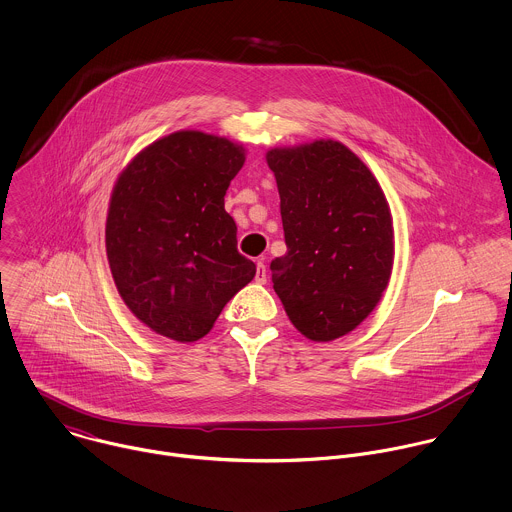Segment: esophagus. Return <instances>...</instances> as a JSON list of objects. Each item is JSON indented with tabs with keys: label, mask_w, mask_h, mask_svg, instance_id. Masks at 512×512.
<instances>
[{
	"label": "esophagus",
	"mask_w": 512,
	"mask_h": 512,
	"mask_svg": "<svg viewBox=\"0 0 512 512\" xmlns=\"http://www.w3.org/2000/svg\"><path fill=\"white\" fill-rule=\"evenodd\" d=\"M255 281L259 285H265L267 283V269H265V263L263 261H257V275H255Z\"/></svg>",
	"instance_id": "obj_1"
}]
</instances>
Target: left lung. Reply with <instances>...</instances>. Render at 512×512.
<instances>
[{"instance_id": "1", "label": "left lung", "mask_w": 512, "mask_h": 512, "mask_svg": "<svg viewBox=\"0 0 512 512\" xmlns=\"http://www.w3.org/2000/svg\"><path fill=\"white\" fill-rule=\"evenodd\" d=\"M287 253L271 261L273 289L313 342L350 333L388 287L394 227L370 168L342 142L271 148Z\"/></svg>"}]
</instances>
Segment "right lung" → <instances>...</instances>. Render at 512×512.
Here are the masks:
<instances>
[{
    "mask_svg": "<svg viewBox=\"0 0 512 512\" xmlns=\"http://www.w3.org/2000/svg\"><path fill=\"white\" fill-rule=\"evenodd\" d=\"M243 162V146L181 130L138 152L114 185L106 255L116 289L144 325L175 342L207 335L255 277L225 211Z\"/></svg>",
    "mask_w": 512,
    "mask_h": 512,
    "instance_id": "1",
    "label": "right lung"
}]
</instances>
